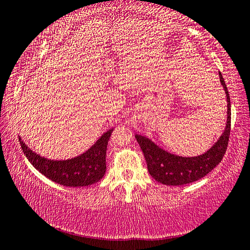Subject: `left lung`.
Returning a JSON list of instances; mask_svg holds the SVG:
<instances>
[{"label":"left lung","instance_id":"obj_1","mask_svg":"<svg viewBox=\"0 0 250 250\" xmlns=\"http://www.w3.org/2000/svg\"><path fill=\"white\" fill-rule=\"evenodd\" d=\"M219 75L228 99V120L223 134L202 155L194 157L175 155L157 146L148 138L135 134V139L146 161L149 175L158 183L167 186H183L193 183L208 175L221 163L228 148L230 132V98L223 76L221 73Z\"/></svg>","mask_w":250,"mask_h":250}]
</instances>
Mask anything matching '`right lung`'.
I'll use <instances>...</instances> for the list:
<instances>
[{
	"label": "right lung",
	"instance_id": "right-lung-1",
	"mask_svg": "<svg viewBox=\"0 0 250 250\" xmlns=\"http://www.w3.org/2000/svg\"><path fill=\"white\" fill-rule=\"evenodd\" d=\"M113 129H109L97 140L92 147L80 156L66 161L48 160L36 154L22 142V152L36 169L54 183L66 187H84L96 184L106 172L107 144Z\"/></svg>",
	"mask_w": 250,
	"mask_h": 250
}]
</instances>
